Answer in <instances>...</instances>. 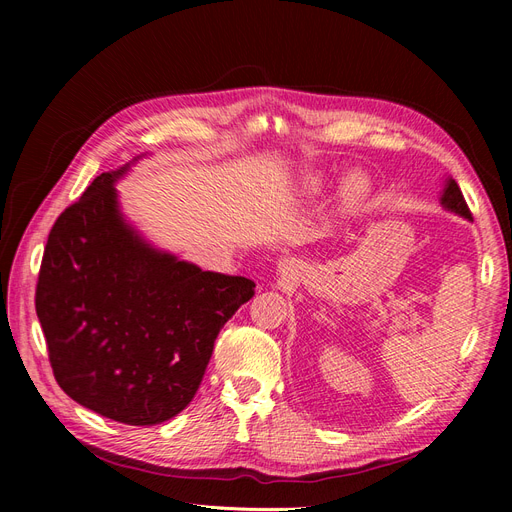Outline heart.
Here are the masks:
<instances>
[{
	"label": "heart",
	"mask_w": 512,
	"mask_h": 512,
	"mask_svg": "<svg viewBox=\"0 0 512 512\" xmlns=\"http://www.w3.org/2000/svg\"><path fill=\"white\" fill-rule=\"evenodd\" d=\"M309 185H312V188H318V185H320V177H312V179H309ZM367 190H369V183H367L365 177H361V175H350V177L346 179V183H344V200H346L348 205H356V203H359V200L367 194Z\"/></svg>",
	"instance_id": "heart-1"
}]
</instances>
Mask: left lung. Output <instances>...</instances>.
Segmentation results:
<instances>
[{
    "label": "left lung",
    "mask_w": 512,
    "mask_h": 512,
    "mask_svg": "<svg viewBox=\"0 0 512 512\" xmlns=\"http://www.w3.org/2000/svg\"><path fill=\"white\" fill-rule=\"evenodd\" d=\"M442 205L446 209H451V211L463 215V218L472 220V211H470V207L466 203V198H463V194H461L455 179H448L446 181V188H444V194H442Z\"/></svg>",
    "instance_id": "obj_1"
}]
</instances>
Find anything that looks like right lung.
I'll return each instance as SVG.
<instances>
[{"label": "right lung", "instance_id": "1", "mask_svg": "<svg viewBox=\"0 0 512 512\" xmlns=\"http://www.w3.org/2000/svg\"><path fill=\"white\" fill-rule=\"evenodd\" d=\"M102 173L55 220L36 314L57 384L126 425H158L194 399L220 329L254 297L247 277L203 271L123 222Z\"/></svg>", "mask_w": 512, "mask_h": 512}]
</instances>
